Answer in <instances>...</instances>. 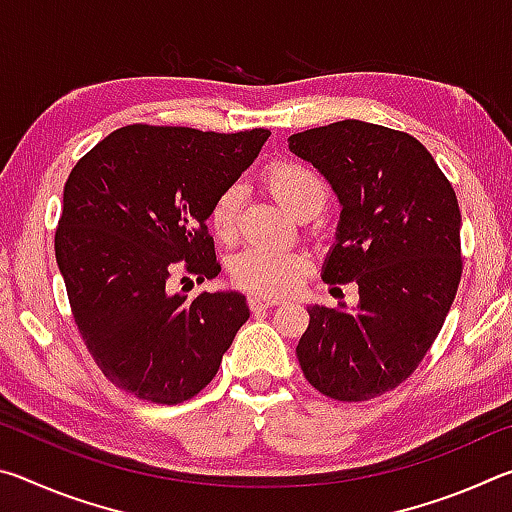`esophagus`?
Masks as SVG:
<instances>
[{
  "mask_svg": "<svg viewBox=\"0 0 512 512\" xmlns=\"http://www.w3.org/2000/svg\"><path fill=\"white\" fill-rule=\"evenodd\" d=\"M280 298H264V296H250L248 298V307L257 311V309H268V307H275Z\"/></svg>",
  "mask_w": 512,
  "mask_h": 512,
  "instance_id": "1",
  "label": "esophagus"
}]
</instances>
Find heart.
<instances>
[{
	"instance_id": "b5f03b06",
	"label": "heart",
	"mask_w": 512,
	"mask_h": 512,
	"mask_svg": "<svg viewBox=\"0 0 512 512\" xmlns=\"http://www.w3.org/2000/svg\"><path fill=\"white\" fill-rule=\"evenodd\" d=\"M264 185L275 201L296 219H311V216L323 212L329 198V187L323 176L296 160L268 164L264 171ZM239 210L241 189L237 185L225 187L223 192L216 194L210 207V228L216 239H235ZM307 268L309 259L300 253L246 248L232 259L230 280L239 289L255 293V296H282L307 273Z\"/></svg>"
}]
</instances>
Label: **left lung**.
I'll return each mask as SVG.
<instances>
[{
  "instance_id": "obj_1",
  "label": "left lung",
  "mask_w": 512,
  "mask_h": 512,
  "mask_svg": "<svg viewBox=\"0 0 512 512\" xmlns=\"http://www.w3.org/2000/svg\"><path fill=\"white\" fill-rule=\"evenodd\" d=\"M341 203L327 284L357 282L352 311L309 305L296 348L311 386L339 402L393 391L436 341L461 282V210L409 133L345 119L289 137Z\"/></svg>"
}]
</instances>
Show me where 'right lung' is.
<instances>
[{
  "mask_svg": "<svg viewBox=\"0 0 512 512\" xmlns=\"http://www.w3.org/2000/svg\"><path fill=\"white\" fill-rule=\"evenodd\" d=\"M268 135L133 124L69 173L56 262L92 359L121 391L155 404L189 400L248 320L239 291L187 298L169 280L178 262L196 282L221 273L205 221Z\"/></svg>",
  "mask_w": 512,
  "mask_h": 512,
  "instance_id": "right-lung-1",
  "label": "right lung"
}]
</instances>
